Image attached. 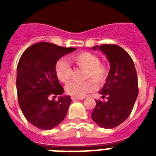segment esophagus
Masks as SVG:
<instances>
[{"mask_svg":"<svg viewBox=\"0 0 156 156\" xmlns=\"http://www.w3.org/2000/svg\"><path fill=\"white\" fill-rule=\"evenodd\" d=\"M71 99H72V100H73V101H75V100H83V98L75 97V96H72V97H71Z\"/></svg>","mask_w":156,"mask_h":156,"instance_id":"obj_1","label":"esophagus"}]
</instances>
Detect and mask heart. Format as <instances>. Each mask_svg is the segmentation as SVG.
Listing matches in <instances>:
<instances>
[{"mask_svg":"<svg viewBox=\"0 0 156 156\" xmlns=\"http://www.w3.org/2000/svg\"><path fill=\"white\" fill-rule=\"evenodd\" d=\"M71 60L78 66L86 69L84 78H90L84 82H71L66 86V92L75 97H84L96 89L97 85L102 86L109 74V68L104 62H100V57L94 53L83 52L71 56ZM56 77L64 83H67L73 76V69L66 60H60L55 66ZM96 82L95 83L94 82Z\"/></svg>","mask_w":156,"mask_h":156,"instance_id":"heart-1","label":"heart"}]
</instances>
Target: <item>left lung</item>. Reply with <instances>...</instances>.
Instances as JSON below:
<instances>
[{"mask_svg": "<svg viewBox=\"0 0 156 156\" xmlns=\"http://www.w3.org/2000/svg\"><path fill=\"white\" fill-rule=\"evenodd\" d=\"M92 48H99L106 55L111 68L100 91L102 99L106 97L107 100H96L91 118L103 128H115L128 118L138 97L135 66L128 52L118 45L103 44Z\"/></svg>", "mask_w": 156, "mask_h": 156, "instance_id": "8db88e82", "label": "left lung"}]
</instances>
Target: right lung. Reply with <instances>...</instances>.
<instances>
[{
    "label": "right lung",
    "mask_w": 156,
    "mask_h": 156,
    "mask_svg": "<svg viewBox=\"0 0 156 156\" xmlns=\"http://www.w3.org/2000/svg\"><path fill=\"white\" fill-rule=\"evenodd\" d=\"M76 48H64L48 42L35 44L25 50L17 67L18 104L26 119L35 127L48 130L66 117L71 103L64 95L56 77V61ZM59 95L58 101L51 97Z\"/></svg>",
    "instance_id": "add662e5"
}]
</instances>
